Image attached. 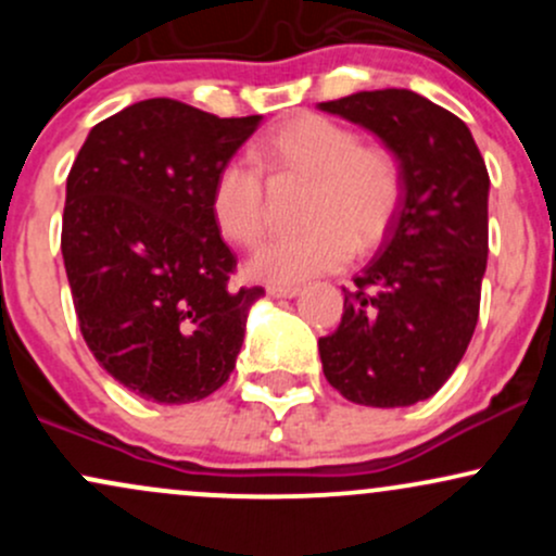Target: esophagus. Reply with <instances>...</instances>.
Returning <instances> with one entry per match:
<instances>
[{
  "label": "esophagus",
  "instance_id": "esophagus-1",
  "mask_svg": "<svg viewBox=\"0 0 556 556\" xmlns=\"http://www.w3.org/2000/svg\"><path fill=\"white\" fill-rule=\"evenodd\" d=\"M269 295H271V298H298V295H300V287H279V285H271V287H269Z\"/></svg>",
  "mask_w": 556,
  "mask_h": 556
}]
</instances>
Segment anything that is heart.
I'll return each instance as SVG.
<instances>
[{"instance_id":"obj_1","label":"heart","mask_w":556,"mask_h":556,"mask_svg":"<svg viewBox=\"0 0 556 556\" xmlns=\"http://www.w3.org/2000/svg\"><path fill=\"white\" fill-rule=\"evenodd\" d=\"M251 161L229 159L219 167L208 195L214 225L229 242L256 245L266 227V185L274 177L311 180L303 222L308 227L277 235L248 258L258 282L290 287L337 271L355 251H371L392 225L402 195L397 159L384 146L361 143L353 127L303 114L258 143Z\"/></svg>"}]
</instances>
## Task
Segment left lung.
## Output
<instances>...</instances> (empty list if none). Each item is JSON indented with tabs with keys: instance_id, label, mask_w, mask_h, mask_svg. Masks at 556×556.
Here are the masks:
<instances>
[{
	"instance_id": "left-lung-1",
	"label": "left lung",
	"mask_w": 556,
	"mask_h": 556,
	"mask_svg": "<svg viewBox=\"0 0 556 556\" xmlns=\"http://www.w3.org/2000/svg\"><path fill=\"white\" fill-rule=\"evenodd\" d=\"M318 110L371 130L402 172L376 256L344 290L334 334L318 340L344 400L407 407L429 400L468 350L489 256V172L468 125L405 88L361 91Z\"/></svg>"
}]
</instances>
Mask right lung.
<instances>
[{
    "instance_id": "add662e5",
    "label": "right lung",
    "mask_w": 556,
    "mask_h": 556,
    "mask_svg": "<svg viewBox=\"0 0 556 556\" xmlns=\"http://www.w3.org/2000/svg\"><path fill=\"white\" fill-rule=\"evenodd\" d=\"M261 114L216 117L146 99L88 132L67 175L62 258L93 358L138 397L185 405L232 374L261 287L214 225L216 172Z\"/></svg>"
}]
</instances>
